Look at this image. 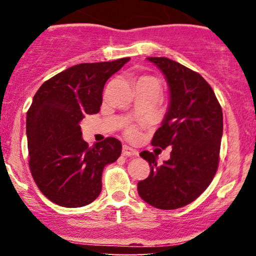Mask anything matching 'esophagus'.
<instances>
[{
    "label": "esophagus",
    "mask_w": 256,
    "mask_h": 256,
    "mask_svg": "<svg viewBox=\"0 0 256 256\" xmlns=\"http://www.w3.org/2000/svg\"><path fill=\"white\" fill-rule=\"evenodd\" d=\"M122 155L124 156H136V155H138V152L136 149L130 148L128 146H122Z\"/></svg>",
    "instance_id": "1"
}]
</instances>
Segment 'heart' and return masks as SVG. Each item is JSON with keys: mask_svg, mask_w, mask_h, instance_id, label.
<instances>
[{"mask_svg": "<svg viewBox=\"0 0 256 256\" xmlns=\"http://www.w3.org/2000/svg\"><path fill=\"white\" fill-rule=\"evenodd\" d=\"M140 80L156 82L154 78H150V77H143V78H140ZM156 83H158V82H156ZM126 134H128V138H132V140H134V138H137L138 137V128H136V126H130V128L126 130Z\"/></svg>", "mask_w": 256, "mask_h": 256, "instance_id": "b5f03b06", "label": "heart"}]
</instances>
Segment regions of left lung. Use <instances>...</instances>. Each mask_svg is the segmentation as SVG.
Here are the masks:
<instances>
[{
    "instance_id": "1",
    "label": "left lung",
    "mask_w": 256,
    "mask_h": 256,
    "mask_svg": "<svg viewBox=\"0 0 256 256\" xmlns=\"http://www.w3.org/2000/svg\"><path fill=\"white\" fill-rule=\"evenodd\" d=\"M165 76L170 104L152 144L172 146L171 158L158 166L156 155L142 152L150 173L138 182V194L158 210L192 204L213 180L219 165L222 110L201 74L167 58H148Z\"/></svg>"
}]
</instances>
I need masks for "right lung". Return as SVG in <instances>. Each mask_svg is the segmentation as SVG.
<instances>
[{
    "instance_id": "right-lung-1",
    "label": "right lung",
    "mask_w": 256,
    "mask_h": 256,
    "mask_svg": "<svg viewBox=\"0 0 256 256\" xmlns=\"http://www.w3.org/2000/svg\"><path fill=\"white\" fill-rule=\"evenodd\" d=\"M128 60L76 64L44 82L34 96L26 116L28 166L37 186L54 204L77 208L95 201L104 166L122 154V143L114 137L89 146L79 122L98 113L106 82Z\"/></svg>"
}]
</instances>
